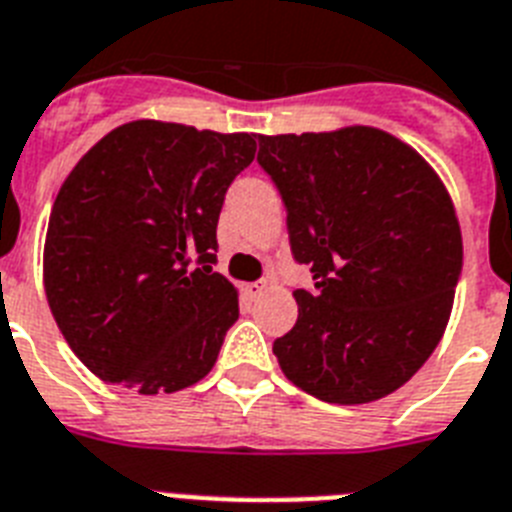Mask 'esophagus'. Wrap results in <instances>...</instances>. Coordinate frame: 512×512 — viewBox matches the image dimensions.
Here are the masks:
<instances>
[{
	"label": "esophagus",
	"mask_w": 512,
	"mask_h": 512,
	"mask_svg": "<svg viewBox=\"0 0 512 512\" xmlns=\"http://www.w3.org/2000/svg\"><path fill=\"white\" fill-rule=\"evenodd\" d=\"M265 291H268V283H265V281L247 283V286H244V294H247L249 299H257V296H263Z\"/></svg>",
	"instance_id": "1"
}]
</instances>
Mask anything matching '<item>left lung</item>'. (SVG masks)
Wrapping results in <instances>:
<instances>
[{"instance_id":"8db88e82","label":"left lung","mask_w":512,"mask_h":512,"mask_svg":"<svg viewBox=\"0 0 512 512\" xmlns=\"http://www.w3.org/2000/svg\"><path fill=\"white\" fill-rule=\"evenodd\" d=\"M257 143L291 252L315 278V291H294L296 325L273 343L283 375L320 401H380L448 328L463 265L453 200L411 145L377 127Z\"/></svg>"}]
</instances>
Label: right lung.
Wrapping results in <instances>:
<instances>
[{
	"label": "right lung",
	"instance_id": "right-lung-1",
	"mask_svg": "<svg viewBox=\"0 0 512 512\" xmlns=\"http://www.w3.org/2000/svg\"><path fill=\"white\" fill-rule=\"evenodd\" d=\"M255 135L137 119L64 179L44 244V289L64 341L106 382L176 393L208 375L239 317L213 273L223 195Z\"/></svg>",
	"mask_w": 512,
	"mask_h": 512
}]
</instances>
